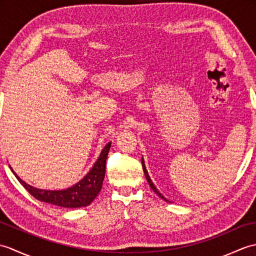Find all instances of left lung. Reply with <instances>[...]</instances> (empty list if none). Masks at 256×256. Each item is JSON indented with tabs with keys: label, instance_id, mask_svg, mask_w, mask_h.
<instances>
[{
	"label": "left lung",
	"instance_id": "obj_1",
	"mask_svg": "<svg viewBox=\"0 0 256 256\" xmlns=\"http://www.w3.org/2000/svg\"><path fill=\"white\" fill-rule=\"evenodd\" d=\"M142 166H143V170H144V174H145V177H146V179H148V184H150V188L153 189L154 192H155L157 194H158L160 198H162V199H164V200H166V198L162 197V194L158 192V190H157V188L154 186L153 182L150 180V176H148V170H146V167H145V164H144V160H143V158H142ZM166 201H167V200H166Z\"/></svg>",
	"mask_w": 256,
	"mask_h": 256
}]
</instances>
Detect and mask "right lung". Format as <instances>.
I'll return each instance as SVG.
<instances>
[{"instance_id": "obj_1", "label": "right lung", "mask_w": 256, "mask_h": 256, "mask_svg": "<svg viewBox=\"0 0 256 256\" xmlns=\"http://www.w3.org/2000/svg\"><path fill=\"white\" fill-rule=\"evenodd\" d=\"M110 148L111 142L104 146L99 158L96 162L94 167L91 168V170L84 177V179H81L78 184H76L74 186L66 190H58V192L57 190H54V192H50V190H42L34 188L22 180L13 172V170L12 172L15 177L18 179L22 186L37 200L59 206H64V208L86 206L94 200L102 188L103 179H104L106 175V162Z\"/></svg>"}]
</instances>
